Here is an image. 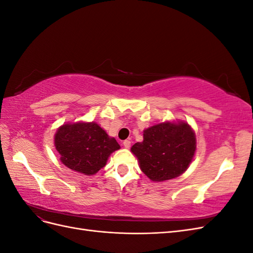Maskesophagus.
Returning <instances> with one entry per match:
<instances>
[{"mask_svg":"<svg viewBox=\"0 0 253 253\" xmlns=\"http://www.w3.org/2000/svg\"><path fill=\"white\" fill-rule=\"evenodd\" d=\"M124 147L126 149H129V147H131V141H129V140H125L124 141Z\"/></svg>","mask_w":253,"mask_h":253,"instance_id":"esophagus-1","label":"esophagus"}]
</instances>
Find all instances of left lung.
Masks as SVG:
<instances>
[{"instance_id": "1", "label": "left lung", "mask_w": 253, "mask_h": 253, "mask_svg": "<svg viewBox=\"0 0 253 253\" xmlns=\"http://www.w3.org/2000/svg\"><path fill=\"white\" fill-rule=\"evenodd\" d=\"M196 150L195 133L187 122H162L143 131V141L131 148L141 171L153 181L177 177L185 172Z\"/></svg>"}]
</instances>
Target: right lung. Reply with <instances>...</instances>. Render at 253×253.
<instances>
[{
	"label": "right lung",
	"instance_id": "right-lung-1",
	"mask_svg": "<svg viewBox=\"0 0 253 253\" xmlns=\"http://www.w3.org/2000/svg\"><path fill=\"white\" fill-rule=\"evenodd\" d=\"M60 160L70 169L84 175L96 174L113 152L120 149L96 122H76L61 126L55 134Z\"/></svg>",
	"mask_w": 253,
	"mask_h": 253
}]
</instances>
